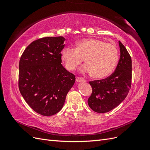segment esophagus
<instances>
[{
  "label": "esophagus",
  "instance_id": "esophagus-1",
  "mask_svg": "<svg viewBox=\"0 0 150 150\" xmlns=\"http://www.w3.org/2000/svg\"><path fill=\"white\" fill-rule=\"evenodd\" d=\"M76 82L79 83V82H84L86 80L83 78H81V77H77V78H76Z\"/></svg>",
  "mask_w": 150,
  "mask_h": 150
}]
</instances>
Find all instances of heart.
<instances>
[{
	"label": "heart",
	"instance_id": "heart-1",
	"mask_svg": "<svg viewBox=\"0 0 150 150\" xmlns=\"http://www.w3.org/2000/svg\"><path fill=\"white\" fill-rule=\"evenodd\" d=\"M61 58L67 69L72 71L83 62V71L90 72L93 78L101 79L112 73L118 61V51L116 45L96 39H88L76 43V49L65 47Z\"/></svg>",
	"mask_w": 150,
	"mask_h": 150
}]
</instances>
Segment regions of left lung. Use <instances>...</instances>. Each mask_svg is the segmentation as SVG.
Returning a JSON list of instances; mask_svg holds the SVG:
<instances>
[{"mask_svg": "<svg viewBox=\"0 0 150 150\" xmlns=\"http://www.w3.org/2000/svg\"><path fill=\"white\" fill-rule=\"evenodd\" d=\"M120 58L116 69L106 79L90 81L92 93L88 105L95 112L104 113L111 111L128 95L132 78V61L127 49L119 41Z\"/></svg>", "mask_w": 150, "mask_h": 150, "instance_id": "obj_1", "label": "left lung"}]
</instances>
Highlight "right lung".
<instances>
[{
	"label": "right lung",
	"mask_w": 150,
	"mask_h": 150,
	"mask_svg": "<svg viewBox=\"0 0 150 150\" xmlns=\"http://www.w3.org/2000/svg\"><path fill=\"white\" fill-rule=\"evenodd\" d=\"M65 40L62 36L35 40L20 59V93L28 105L42 116H52L61 110L75 83V76L61 64Z\"/></svg>",
	"instance_id": "obj_1"
}]
</instances>
